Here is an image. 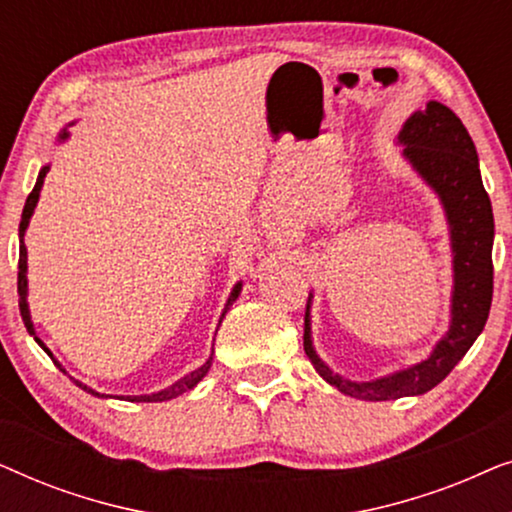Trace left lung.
<instances>
[{
  "instance_id": "1",
  "label": "left lung",
  "mask_w": 512,
  "mask_h": 512,
  "mask_svg": "<svg viewBox=\"0 0 512 512\" xmlns=\"http://www.w3.org/2000/svg\"><path fill=\"white\" fill-rule=\"evenodd\" d=\"M398 142L405 146L403 156L410 160L415 172L438 193L450 223L454 270L452 321L450 331L438 340L429 359L384 375L380 380L352 382L335 375L314 352L310 293L303 333L305 354L328 384L361 401H394V398L431 391L450 375V370L478 340L492 307L494 214L492 202L482 186L478 151L471 135L452 109L431 100L424 111H415L405 121Z\"/></svg>"
}]
</instances>
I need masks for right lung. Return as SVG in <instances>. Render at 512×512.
Wrapping results in <instances>:
<instances>
[{
	"instance_id": "right-lung-1",
	"label": "right lung",
	"mask_w": 512,
	"mask_h": 512,
	"mask_svg": "<svg viewBox=\"0 0 512 512\" xmlns=\"http://www.w3.org/2000/svg\"><path fill=\"white\" fill-rule=\"evenodd\" d=\"M69 137V132H67V128L60 132L58 135V139L62 142V139H67ZM46 172H48V165H44L39 170V177H37V184H34V188H32V193L27 195V202H25V207H23V216H20V228H18V237H20V258H18V305H20V317H23V321H25V328H27V333L30 335H34V340L39 342L41 347H44V352L51 356L53 359V354L48 352V347L44 345V342H41L39 338H37V333H34V326H32V317H30V307H27V249H25V242H23V237H25V230H27V226H30V216L34 214V207H37V202H39V191H41V186H44V177H46ZM240 291H242V284L237 282L235 284V289L230 291V298H228V303H226V307H223V314H221V319L226 317V312H228V307L235 303L237 300V296H240ZM221 324V321H219ZM212 359H214V352L209 354V359L202 363L200 368H195L193 373H188V375H184L181 377L179 382H174L172 387H167V389H163V391H156V394H144V396H116V398H125V401H130V403H160V401H170V398H177V396H181L184 394V391H188V389H193L195 384H198L202 377L207 375V370L212 368ZM55 366H58L62 373H67L65 368L60 366L58 361H55ZM76 382V387H81L83 391H88V394H93V396H97V398H109L107 394H100V391H95V389H90V387H86V384H81L79 380H74Z\"/></svg>"
}]
</instances>
